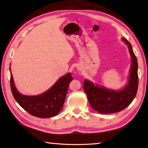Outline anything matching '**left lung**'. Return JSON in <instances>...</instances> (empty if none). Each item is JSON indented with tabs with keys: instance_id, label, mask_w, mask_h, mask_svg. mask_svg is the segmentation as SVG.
<instances>
[{
	"instance_id": "left-lung-1",
	"label": "left lung",
	"mask_w": 148,
	"mask_h": 148,
	"mask_svg": "<svg viewBox=\"0 0 148 148\" xmlns=\"http://www.w3.org/2000/svg\"><path fill=\"white\" fill-rule=\"evenodd\" d=\"M122 41L127 45L130 53L131 65L128 81L125 87L120 90L109 89L103 86L85 79L83 89L87 96L92 108L101 114L114 113L122 111L130 105L135 98L138 90V62L132 46L127 39L122 37Z\"/></svg>"
}]
</instances>
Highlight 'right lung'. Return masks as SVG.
Returning <instances> with one entry per match:
<instances>
[{
  "instance_id": "obj_1",
  "label": "right lung",
  "mask_w": 148,
  "mask_h": 148,
  "mask_svg": "<svg viewBox=\"0 0 148 148\" xmlns=\"http://www.w3.org/2000/svg\"><path fill=\"white\" fill-rule=\"evenodd\" d=\"M10 71L11 72L10 66ZM10 86L12 95L19 106L28 113L38 118H50L57 115L62 109L70 83L71 73H67L58 79L54 85L41 95L26 96L21 94L15 87L11 72Z\"/></svg>"
}]
</instances>
